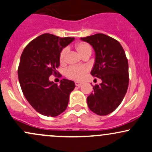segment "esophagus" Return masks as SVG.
Returning <instances> with one entry per match:
<instances>
[{"label":"esophagus","mask_w":152,"mask_h":152,"mask_svg":"<svg viewBox=\"0 0 152 152\" xmlns=\"http://www.w3.org/2000/svg\"><path fill=\"white\" fill-rule=\"evenodd\" d=\"M75 85L76 86V87H80L81 85H82V84H81V82H78V81H76V82H75Z\"/></svg>","instance_id":"esophagus-1"}]
</instances>
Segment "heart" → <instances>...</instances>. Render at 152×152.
I'll return each instance as SVG.
<instances>
[{"label":"heart","mask_w":152,"mask_h":152,"mask_svg":"<svg viewBox=\"0 0 152 152\" xmlns=\"http://www.w3.org/2000/svg\"><path fill=\"white\" fill-rule=\"evenodd\" d=\"M76 50L83 57L87 55H91L92 49L91 47L87 43L79 42L76 45ZM67 48H64L61 50L60 53V61L61 63H64L65 61V57H66ZM89 71L87 66H71L66 70L65 75L69 79L76 81H80L83 79L84 75Z\"/></svg>","instance_id":"b5f03b06"}]
</instances>
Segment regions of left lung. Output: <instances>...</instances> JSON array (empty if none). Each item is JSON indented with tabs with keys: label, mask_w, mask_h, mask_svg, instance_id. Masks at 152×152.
I'll use <instances>...</instances> for the list:
<instances>
[{
	"label": "left lung",
	"mask_w": 152,
	"mask_h": 152,
	"mask_svg": "<svg viewBox=\"0 0 152 152\" xmlns=\"http://www.w3.org/2000/svg\"><path fill=\"white\" fill-rule=\"evenodd\" d=\"M81 39L93 47L95 63L91 75L102 80L101 84L93 86L87 105L92 112L105 116L120 105L127 92L128 61L120 43L110 36L97 33Z\"/></svg>",
	"instance_id": "obj_1"
}]
</instances>
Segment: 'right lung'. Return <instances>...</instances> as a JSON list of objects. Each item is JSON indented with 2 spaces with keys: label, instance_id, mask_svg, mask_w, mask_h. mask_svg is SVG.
Instances as JSON below:
<instances>
[{
  "label": "right lung",
  "instance_id": "1",
  "mask_svg": "<svg viewBox=\"0 0 152 152\" xmlns=\"http://www.w3.org/2000/svg\"><path fill=\"white\" fill-rule=\"evenodd\" d=\"M74 39L44 33L30 41L22 52L18 68L19 81L25 98L39 114L54 117L67 108L70 93L75 88L74 82L63 79L57 85L49 81V76L61 77L57 71L60 53Z\"/></svg>",
  "mask_w": 152,
  "mask_h": 152
}]
</instances>
